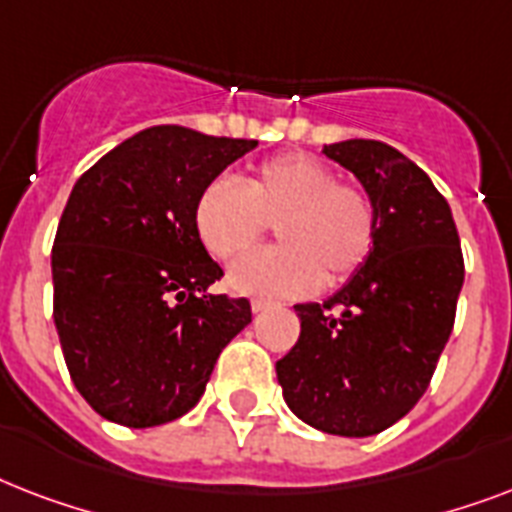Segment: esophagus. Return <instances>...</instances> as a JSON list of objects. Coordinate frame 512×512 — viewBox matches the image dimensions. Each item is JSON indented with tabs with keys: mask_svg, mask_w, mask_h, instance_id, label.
<instances>
[{
	"mask_svg": "<svg viewBox=\"0 0 512 512\" xmlns=\"http://www.w3.org/2000/svg\"><path fill=\"white\" fill-rule=\"evenodd\" d=\"M273 300H265V297H255V300H252V311L255 313H263V311H268V308H273Z\"/></svg>",
	"mask_w": 512,
	"mask_h": 512,
	"instance_id": "esophagus-1",
	"label": "esophagus"
}]
</instances>
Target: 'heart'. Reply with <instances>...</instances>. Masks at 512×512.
<instances>
[{
	"label": "heart",
	"instance_id": "heart-1",
	"mask_svg": "<svg viewBox=\"0 0 512 512\" xmlns=\"http://www.w3.org/2000/svg\"><path fill=\"white\" fill-rule=\"evenodd\" d=\"M196 233L217 260H231L276 225L279 247L241 257L228 271L239 295L300 297L348 281L377 239V212L364 188L340 183L329 164L281 154L257 164L244 185L220 177L196 201Z\"/></svg>",
	"mask_w": 512,
	"mask_h": 512
}]
</instances>
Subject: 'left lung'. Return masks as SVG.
I'll return each instance as SVG.
<instances>
[{"label": "left lung", "mask_w": 512, "mask_h": 512, "mask_svg": "<svg viewBox=\"0 0 512 512\" xmlns=\"http://www.w3.org/2000/svg\"><path fill=\"white\" fill-rule=\"evenodd\" d=\"M324 154L361 180L377 239L324 303L295 305L300 337L276 361L284 401L311 428L364 438L398 422L428 390L465 281L452 209L430 177L380 140Z\"/></svg>", "instance_id": "8db88e82"}]
</instances>
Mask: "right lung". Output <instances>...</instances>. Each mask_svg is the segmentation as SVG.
Wrapping results in <instances>:
<instances>
[{
	"label": "right lung",
	"mask_w": 512,
	"mask_h": 512,
	"mask_svg": "<svg viewBox=\"0 0 512 512\" xmlns=\"http://www.w3.org/2000/svg\"><path fill=\"white\" fill-rule=\"evenodd\" d=\"M255 146L159 124L76 180L52 244V319L68 374L100 417L127 428L183 417L252 321L247 297L207 292L223 268L193 212Z\"/></svg>",
	"instance_id": "add662e5"
}]
</instances>
